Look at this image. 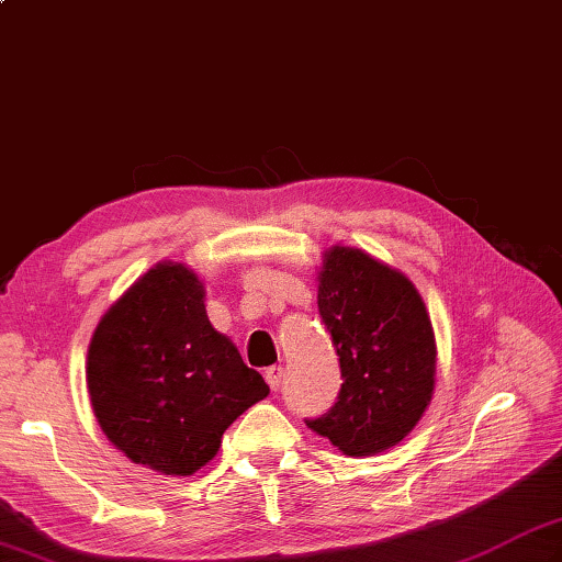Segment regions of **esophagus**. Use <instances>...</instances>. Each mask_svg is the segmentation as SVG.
Segmentation results:
<instances>
[{"label": "esophagus", "instance_id": "obj_1", "mask_svg": "<svg viewBox=\"0 0 562 562\" xmlns=\"http://www.w3.org/2000/svg\"><path fill=\"white\" fill-rule=\"evenodd\" d=\"M282 379H284V369L282 367H270L268 372H266V381H268V386L272 391H280Z\"/></svg>", "mask_w": 562, "mask_h": 562}]
</instances>
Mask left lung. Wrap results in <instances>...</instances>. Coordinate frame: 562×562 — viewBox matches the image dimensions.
Masks as SVG:
<instances>
[{"mask_svg": "<svg viewBox=\"0 0 562 562\" xmlns=\"http://www.w3.org/2000/svg\"><path fill=\"white\" fill-rule=\"evenodd\" d=\"M318 314L342 386L306 420L348 457H372L411 432L435 389V333L413 282L357 248L336 246L318 274Z\"/></svg>", "mask_w": 562, "mask_h": 562, "instance_id": "left-lung-1", "label": "left lung"}]
</instances>
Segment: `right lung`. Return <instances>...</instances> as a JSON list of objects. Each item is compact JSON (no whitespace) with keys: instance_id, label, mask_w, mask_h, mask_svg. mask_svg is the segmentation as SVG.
Wrapping results in <instances>:
<instances>
[{"instance_id":"add662e5","label":"right lung","mask_w":562,"mask_h":562,"mask_svg":"<svg viewBox=\"0 0 562 562\" xmlns=\"http://www.w3.org/2000/svg\"><path fill=\"white\" fill-rule=\"evenodd\" d=\"M202 294L195 272L159 262L111 306L89 345V393L105 437L166 475H193L224 429L270 393L212 328Z\"/></svg>"}]
</instances>
